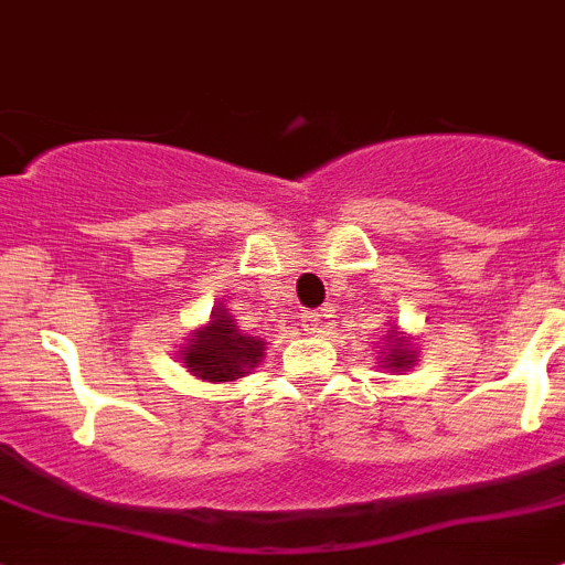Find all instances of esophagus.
<instances>
[{"mask_svg":"<svg viewBox=\"0 0 565 565\" xmlns=\"http://www.w3.org/2000/svg\"><path fill=\"white\" fill-rule=\"evenodd\" d=\"M300 322H303V328L309 330V333H319V324H322V315H319V311H303Z\"/></svg>","mask_w":565,"mask_h":565,"instance_id":"1","label":"esophagus"}]
</instances>
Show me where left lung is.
I'll return each instance as SVG.
<instances>
[{
    "mask_svg": "<svg viewBox=\"0 0 565 565\" xmlns=\"http://www.w3.org/2000/svg\"><path fill=\"white\" fill-rule=\"evenodd\" d=\"M380 363L388 372H407V369L415 366V358L418 352L409 347V335L398 333V330H388V344H385V352H380Z\"/></svg>",
    "mask_w": 565,
    "mask_h": 565,
    "instance_id": "left-lung-1",
    "label": "left lung"
}]
</instances>
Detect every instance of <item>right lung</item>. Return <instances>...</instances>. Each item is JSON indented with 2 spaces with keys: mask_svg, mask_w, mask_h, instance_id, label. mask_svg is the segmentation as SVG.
<instances>
[{
  "mask_svg": "<svg viewBox=\"0 0 565 565\" xmlns=\"http://www.w3.org/2000/svg\"><path fill=\"white\" fill-rule=\"evenodd\" d=\"M182 363L204 383H235L265 358V341L243 333L230 309L218 306L180 350Z\"/></svg>",
  "mask_w": 565,
  "mask_h": 565,
  "instance_id": "1",
  "label": "right lung"
}]
</instances>
